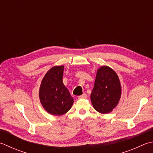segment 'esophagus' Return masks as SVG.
I'll list each match as a JSON object with an SVG mask.
<instances>
[{"label":"esophagus","mask_w":153,"mask_h":153,"mask_svg":"<svg viewBox=\"0 0 153 153\" xmlns=\"http://www.w3.org/2000/svg\"><path fill=\"white\" fill-rule=\"evenodd\" d=\"M87 97H88V95H87V94H83V95H79V96L78 97L79 99H86Z\"/></svg>","instance_id":"esophagus-1"}]
</instances>
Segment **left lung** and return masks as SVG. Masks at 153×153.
Masks as SVG:
<instances>
[{"mask_svg":"<svg viewBox=\"0 0 153 153\" xmlns=\"http://www.w3.org/2000/svg\"><path fill=\"white\" fill-rule=\"evenodd\" d=\"M121 87L118 76L108 66L101 67L97 71L91 101L94 109L103 114L109 113L118 104Z\"/></svg>","mask_w":153,"mask_h":153,"instance_id":"obj_1","label":"left lung"}]
</instances>
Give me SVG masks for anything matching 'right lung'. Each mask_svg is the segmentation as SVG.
<instances>
[{"instance_id": "right-lung-1", "label": "right lung", "mask_w": 153, "mask_h": 153, "mask_svg": "<svg viewBox=\"0 0 153 153\" xmlns=\"http://www.w3.org/2000/svg\"><path fill=\"white\" fill-rule=\"evenodd\" d=\"M64 66H54L45 75L39 91L44 108L53 115H62L71 109L74 99L62 82Z\"/></svg>"}]
</instances>
